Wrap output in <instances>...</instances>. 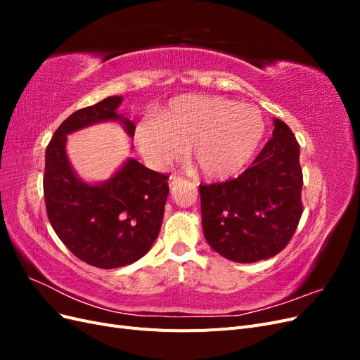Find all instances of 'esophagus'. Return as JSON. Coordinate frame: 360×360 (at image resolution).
Returning <instances> with one entry per match:
<instances>
[{
  "instance_id": "obj_1",
  "label": "esophagus",
  "mask_w": 360,
  "mask_h": 360,
  "mask_svg": "<svg viewBox=\"0 0 360 360\" xmlns=\"http://www.w3.org/2000/svg\"><path fill=\"white\" fill-rule=\"evenodd\" d=\"M180 181H183L181 177H179V176H171V177H169V186H171V188L177 186V184H179Z\"/></svg>"
}]
</instances>
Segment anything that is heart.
<instances>
[{
  "label": "heart",
  "instance_id": "1",
  "mask_svg": "<svg viewBox=\"0 0 360 360\" xmlns=\"http://www.w3.org/2000/svg\"><path fill=\"white\" fill-rule=\"evenodd\" d=\"M264 135L257 106L216 96L183 94L169 101L159 117L141 120L135 143L153 169L180 160L191 146V160L202 177L224 180L240 172Z\"/></svg>",
  "mask_w": 360,
  "mask_h": 360
}]
</instances>
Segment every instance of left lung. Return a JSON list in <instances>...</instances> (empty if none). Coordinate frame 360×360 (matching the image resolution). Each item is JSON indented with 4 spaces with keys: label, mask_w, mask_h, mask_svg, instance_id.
Instances as JSON below:
<instances>
[{
    "label": "left lung",
    "mask_w": 360,
    "mask_h": 360,
    "mask_svg": "<svg viewBox=\"0 0 360 360\" xmlns=\"http://www.w3.org/2000/svg\"><path fill=\"white\" fill-rule=\"evenodd\" d=\"M274 126L252 167L234 180L200 184L205 240L236 263L279 254L303 212L299 143L284 122L274 118Z\"/></svg>",
    "instance_id": "obj_1"
}]
</instances>
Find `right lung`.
Listing matches in <instances>:
<instances>
[{
	"label": "right lung",
	"instance_id": "obj_1",
	"mask_svg": "<svg viewBox=\"0 0 360 360\" xmlns=\"http://www.w3.org/2000/svg\"><path fill=\"white\" fill-rule=\"evenodd\" d=\"M122 96L82 108L53 134L45 155L43 193L49 222L60 240L84 263L117 269L144 257L160 231L169 193L168 176L129 158L102 183H85L73 171L68 135L102 122H120L130 138L135 123L117 114Z\"/></svg>",
	"mask_w": 360,
	"mask_h": 360
}]
</instances>
